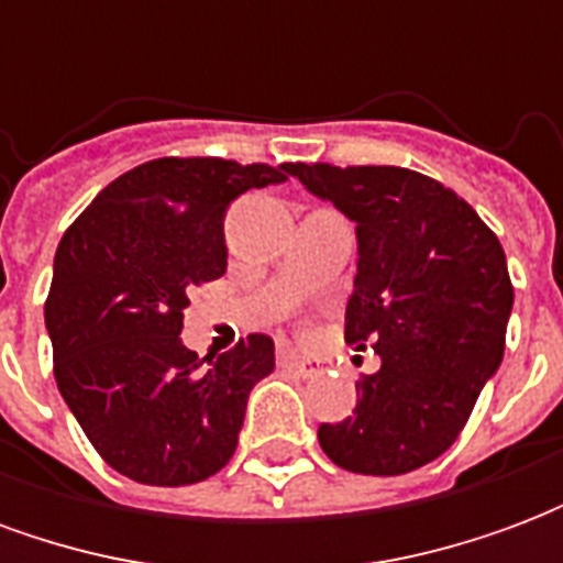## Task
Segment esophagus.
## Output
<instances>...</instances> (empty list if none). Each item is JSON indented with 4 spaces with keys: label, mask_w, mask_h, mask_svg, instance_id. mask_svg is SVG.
I'll return each mask as SVG.
<instances>
[{
    "label": "esophagus",
    "mask_w": 563,
    "mask_h": 563,
    "mask_svg": "<svg viewBox=\"0 0 563 563\" xmlns=\"http://www.w3.org/2000/svg\"><path fill=\"white\" fill-rule=\"evenodd\" d=\"M280 367H286L289 374H295V377H301V379L319 377V374H322V365H319V362L305 358V355H298V353H283Z\"/></svg>",
    "instance_id": "esophagus-1"
}]
</instances>
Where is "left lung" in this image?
<instances>
[{"instance_id": "left-lung-1", "label": "left lung", "mask_w": 563, "mask_h": 563, "mask_svg": "<svg viewBox=\"0 0 563 563\" xmlns=\"http://www.w3.org/2000/svg\"><path fill=\"white\" fill-rule=\"evenodd\" d=\"M355 222L358 274L343 338L379 371L343 422L319 424L338 467L398 476L440 459L504 358L512 283L497 234L452 189L395 165L289 162Z\"/></svg>"}]
</instances>
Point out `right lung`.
<instances>
[{"instance_id": "1", "label": "right lung", "mask_w": 563, "mask_h": 563, "mask_svg": "<svg viewBox=\"0 0 563 563\" xmlns=\"http://www.w3.org/2000/svg\"><path fill=\"white\" fill-rule=\"evenodd\" d=\"M286 165L150 159L104 186L56 246L44 301L56 386L96 452L135 483H201L238 449L274 341L250 334L198 358L180 341L186 292L225 274L229 205L286 180Z\"/></svg>"}]
</instances>
